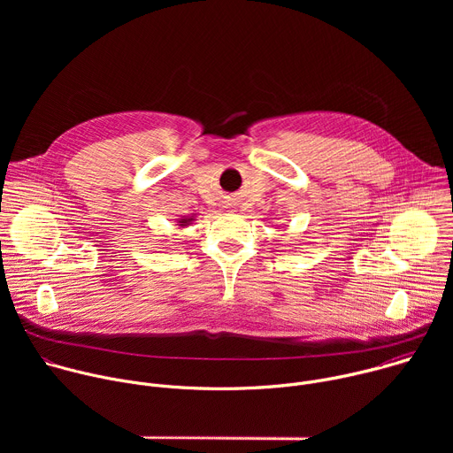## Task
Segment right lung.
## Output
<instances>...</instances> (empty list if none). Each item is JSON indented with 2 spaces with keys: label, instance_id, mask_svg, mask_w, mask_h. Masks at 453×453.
<instances>
[{
  "label": "right lung",
  "instance_id": "1",
  "mask_svg": "<svg viewBox=\"0 0 453 453\" xmlns=\"http://www.w3.org/2000/svg\"><path fill=\"white\" fill-rule=\"evenodd\" d=\"M193 220H196V219H193V215L182 217V219H177V226H179V227H186V226H189Z\"/></svg>",
  "mask_w": 453,
  "mask_h": 453
}]
</instances>
